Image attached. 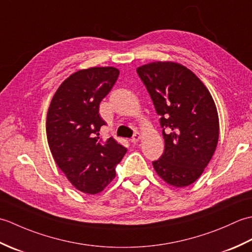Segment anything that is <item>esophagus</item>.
<instances>
[{
  "instance_id": "obj_1",
  "label": "esophagus",
  "mask_w": 252,
  "mask_h": 252,
  "mask_svg": "<svg viewBox=\"0 0 252 252\" xmlns=\"http://www.w3.org/2000/svg\"><path fill=\"white\" fill-rule=\"evenodd\" d=\"M142 138V135L140 134V133H135L134 135H133V137L131 138V142L133 143V144H136L138 141H140Z\"/></svg>"
}]
</instances>
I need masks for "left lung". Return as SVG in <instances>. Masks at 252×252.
Here are the masks:
<instances>
[{
    "instance_id": "left-lung-1",
    "label": "left lung",
    "mask_w": 252,
    "mask_h": 252,
    "mask_svg": "<svg viewBox=\"0 0 252 252\" xmlns=\"http://www.w3.org/2000/svg\"><path fill=\"white\" fill-rule=\"evenodd\" d=\"M136 71L162 127L164 152L154 169L171 186H189L199 179L218 145L215 100L200 79L179 63L153 62Z\"/></svg>"
}]
</instances>
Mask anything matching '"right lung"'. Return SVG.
Segmentation results:
<instances>
[{"mask_svg":"<svg viewBox=\"0 0 252 252\" xmlns=\"http://www.w3.org/2000/svg\"><path fill=\"white\" fill-rule=\"evenodd\" d=\"M119 76L115 67H91L69 76L57 89L46 117V136L56 164L84 194L103 190L116 176L126 148L99 137L105 121L99 103Z\"/></svg>","mask_w":252,"mask_h":252,"instance_id":"add662e5","label":"right lung"}]
</instances>
